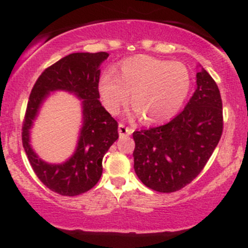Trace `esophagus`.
<instances>
[{
	"mask_svg": "<svg viewBox=\"0 0 248 248\" xmlns=\"http://www.w3.org/2000/svg\"><path fill=\"white\" fill-rule=\"evenodd\" d=\"M133 133V129L129 128V127H126L124 124H119V134L120 137H124V136H129V134Z\"/></svg>",
	"mask_w": 248,
	"mask_h": 248,
	"instance_id": "1",
	"label": "esophagus"
}]
</instances>
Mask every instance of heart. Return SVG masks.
<instances>
[{
	"label": "heart",
	"mask_w": 248,
	"mask_h": 248,
	"mask_svg": "<svg viewBox=\"0 0 248 248\" xmlns=\"http://www.w3.org/2000/svg\"><path fill=\"white\" fill-rule=\"evenodd\" d=\"M191 73L181 62L137 56L124 60L119 77L106 72L99 79V94L111 114L128 103L140 119L161 124L177 114L191 90Z\"/></svg>",
	"instance_id": "heart-1"
}]
</instances>
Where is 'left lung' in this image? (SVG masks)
I'll return each instance as SVG.
<instances>
[{"label":"left lung","mask_w":248,"mask_h":248,"mask_svg":"<svg viewBox=\"0 0 248 248\" xmlns=\"http://www.w3.org/2000/svg\"><path fill=\"white\" fill-rule=\"evenodd\" d=\"M223 131L221 93L202 68L197 89L185 109L163 126L133 132L134 171L149 188L171 193L204 169Z\"/></svg>","instance_id":"8db88e82"}]
</instances>
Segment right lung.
I'll return each instance as SVG.
<instances>
[{"instance_id": "right-lung-1", "label": "right lung", "mask_w": 248, "mask_h": 248, "mask_svg": "<svg viewBox=\"0 0 248 248\" xmlns=\"http://www.w3.org/2000/svg\"><path fill=\"white\" fill-rule=\"evenodd\" d=\"M108 52H74L47 67L39 76L30 94L22 124V146L38 179L61 196H79L99 181L102 161L119 138L117 122L99 102L101 64ZM67 91L82 99L83 126L77 149L72 157L60 165L46 164L29 144V129L50 92Z\"/></svg>"}]
</instances>
